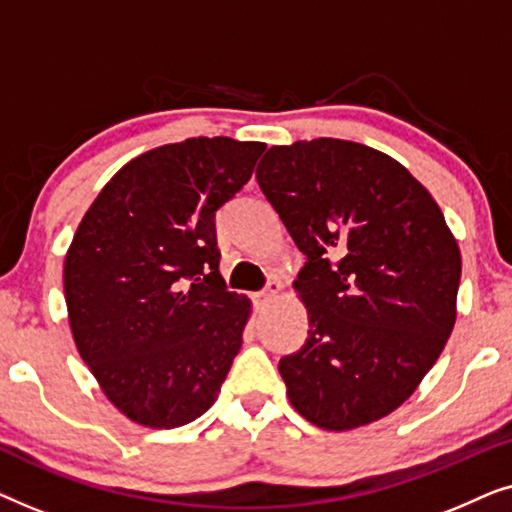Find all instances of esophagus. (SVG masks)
Returning a JSON list of instances; mask_svg holds the SVG:
<instances>
[{
    "label": "esophagus",
    "instance_id": "obj_1",
    "mask_svg": "<svg viewBox=\"0 0 512 512\" xmlns=\"http://www.w3.org/2000/svg\"><path fill=\"white\" fill-rule=\"evenodd\" d=\"M279 291H282V284H279L277 279H270L268 286H265L263 291L256 293V303H258V305H265L272 296H277Z\"/></svg>",
    "mask_w": 512,
    "mask_h": 512
}]
</instances>
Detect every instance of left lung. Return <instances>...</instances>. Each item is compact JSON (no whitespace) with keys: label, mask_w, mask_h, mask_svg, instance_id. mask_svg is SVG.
Wrapping results in <instances>:
<instances>
[{"label":"left lung","mask_w":512,"mask_h":512,"mask_svg":"<svg viewBox=\"0 0 512 512\" xmlns=\"http://www.w3.org/2000/svg\"><path fill=\"white\" fill-rule=\"evenodd\" d=\"M256 179L307 256L293 289L310 331L279 361L286 396L328 431L387 417L457 319L461 254L443 212L401 163L345 139L272 146Z\"/></svg>","instance_id":"left-lung-1"}]
</instances>
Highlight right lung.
I'll return each instance as SVG.
<instances>
[{
  "label": "right lung",
  "instance_id": "add662e5",
  "mask_svg": "<svg viewBox=\"0 0 512 512\" xmlns=\"http://www.w3.org/2000/svg\"><path fill=\"white\" fill-rule=\"evenodd\" d=\"M263 151L230 137L158 146L121 167L76 228L69 326L104 396L132 422L174 429L219 396L251 305L223 282L214 216Z\"/></svg>",
  "mask_w": 512,
  "mask_h": 512
}]
</instances>
